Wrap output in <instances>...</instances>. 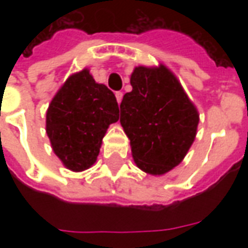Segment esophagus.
I'll list each match as a JSON object with an SVG mask.
<instances>
[{
    "instance_id": "34e87169",
    "label": "esophagus",
    "mask_w": 248,
    "mask_h": 248,
    "mask_svg": "<svg viewBox=\"0 0 248 248\" xmlns=\"http://www.w3.org/2000/svg\"><path fill=\"white\" fill-rule=\"evenodd\" d=\"M115 97H117V102H118V105H121V102H122V98H124V93L117 92L115 93Z\"/></svg>"
}]
</instances>
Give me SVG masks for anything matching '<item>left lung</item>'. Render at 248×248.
I'll return each instance as SVG.
<instances>
[{"instance_id": "1", "label": "left lung", "mask_w": 248, "mask_h": 248, "mask_svg": "<svg viewBox=\"0 0 248 248\" xmlns=\"http://www.w3.org/2000/svg\"><path fill=\"white\" fill-rule=\"evenodd\" d=\"M133 90L121 102L119 122L130 140L137 167L163 175L185 159L195 140L199 113L166 65L137 66Z\"/></svg>"}]
</instances>
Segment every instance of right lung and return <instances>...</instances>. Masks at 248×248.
Wrapping results in <instances>:
<instances>
[{
    "mask_svg": "<svg viewBox=\"0 0 248 248\" xmlns=\"http://www.w3.org/2000/svg\"><path fill=\"white\" fill-rule=\"evenodd\" d=\"M119 119L117 98L85 67L69 76L46 111V134L62 165L85 171L95 163L108 126Z\"/></svg>",
    "mask_w": 248,
    "mask_h": 248,
    "instance_id": "1",
    "label": "right lung"
}]
</instances>
